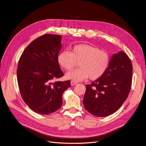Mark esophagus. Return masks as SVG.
Returning <instances> with one entry per match:
<instances>
[{
	"label": "esophagus",
	"instance_id": "34e87169",
	"mask_svg": "<svg viewBox=\"0 0 146 146\" xmlns=\"http://www.w3.org/2000/svg\"><path fill=\"white\" fill-rule=\"evenodd\" d=\"M78 83L77 82H74V81H71L70 82V85H71L72 86H74V85H77Z\"/></svg>",
	"mask_w": 146,
	"mask_h": 146
}]
</instances>
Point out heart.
I'll use <instances>...</instances> for the list:
<instances>
[{
    "instance_id": "1",
    "label": "heart",
    "mask_w": 146,
    "mask_h": 146,
    "mask_svg": "<svg viewBox=\"0 0 146 146\" xmlns=\"http://www.w3.org/2000/svg\"><path fill=\"white\" fill-rule=\"evenodd\" d=\"M57 60L66 70L72 69L78 62L80 68L66 73L65 77L74 82H80L89 77L94 80L102 76L109 66L110 56L107 51L100 50L98 47L80 44L74 46L71 52H61Z\"/></svg>"
}]
</instances>
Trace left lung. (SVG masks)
Masks as SVG:
<instances>
[{
    "label": "left lung",
    "mask_w": 146,
    "mask_h": 146,
    "mask_svg": "<svg viewBox=\"0 0 146 146\" xmlns=\"http://www.w3.org/2000/svg\"><path fill=\"white\" fill-rule=\"evenodd\" d=\"M133 66L128 55L120 51L114 54L107 71L86 85L83 105L94 116L105 117L116 112L130 92Z\"/></svg>",
    "instance_id": "8db88e82"
}]
</instances>
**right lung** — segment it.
Here are the masks:
<instances>
[{"mask_svg": "<svg viewBox=\"0 0 146 146\" xmlns=\"http://www.w3.org/2000/svg\"><path fill=\"white\" fill-rule=\"evenodd\" d=\"M58 35L46 34L26 47L17 65V83L22 98L35 112L49 114L60 109L69 80H53L63 76L58 62L61 48Z\"/></svg>", "mask_w": 146, "mask_h": 146, "instance_id": "add662e5", "label": "right lung"}]
</instances>
